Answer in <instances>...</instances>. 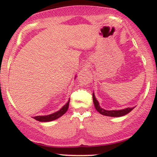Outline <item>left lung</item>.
<instances>
[{
    "label": "left lung",
    "mask_w": 157,
    "mask_h": 157,
    "mask_svg": "<svg viewBox=\"0 0 157 157\" xmlns=\"http://www.w3.org/2000/svg\"><path fill=\"white\" fill-rule=\"evenodd\" d=\"M93 102L94 104L95 109L99 113H101V114L104 115V116H108V117H119L124 116V115L127 114L129 112H131L134 108H127V109H122V110H112V111H107L102 109L100 106L99 102L97 101V99L95 98L94 94L93 93Z\"/></svg>",
    "instance_id": "left-lung-1"
}]
</instances>
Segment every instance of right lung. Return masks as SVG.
I'll use <instances>...</instances> for the list:
<instances>
[{
	"label": "right lung",
	"mask_w": 157,
	"mask_h": 157,
	"mask_svg": "<svg viewBox=\"0 0 157 157\" xmlns=\"http://www.w3.org/2000/svg\"><path fill=\"white\" fill-rule=\"evenodd\" d=\"M69 101L70 100H68V102L66 104V105H64L62 108H61L60 111H57V112L53 113L49 115H46V116L34 117V119L40 122H50V121H52V120H57V119L60 117L61 116H63V115L67 111V110L68 109V105H69Z\"/></svg>",
	"instance_id": "right-lung-1"
}]
</instances>
